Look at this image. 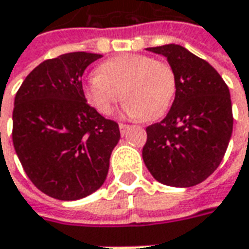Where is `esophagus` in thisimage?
<instances>
[{"label": "esophagus", "mask_w": 249, "mask_h": 249, "mask_svg": "<svg viewBox=\"0 0 249 249\" xmlns=\"http://www.w3.org/2000/svg\"><path fill=\"white\" fill-rule=\"evenodd\" d=\"M129 127H130L129 124H123V123H120V124H119L120 133H122V134H124V133L127 131V129H129Z\"/></svg>", "instance_id": "1"}]
</instances>
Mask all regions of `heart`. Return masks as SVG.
<instances>
[{"label":"heart","instance_id":"heart-1","mask_svg":"<svg viewBox=\"0 0 249 249\" xmlns=\"http://www.w3.org/2000/svg\"><path fill=\"white\" fill-rule=\"evenodd\" d=\"M176 87V73L167 62L142 53H122L101 63L83 92L100 115H110L123 98V112L129 118L157 120L170 108Z\"/></svg>","mask_w":249,"mask_h":249}]
</instances>
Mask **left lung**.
<instances>
[{
  "mask_svg": "<svg viewBox=\"0 0 249 249\" xmlns=\"http://www.w3.org/2000/svg\"><path fill=\"white\" fill-rule=\"evenodd\" d=\"M148 50L166 56L177 87L166 118L145 129L144 163L162 184L196 186L220 165L231 137L229 87L209 63L181 45Z\"/></svg>",
  "mask_w": 249,
  "mask_h": 249,
  "instance_id": "1",
  "label": "left lung"
}]
</instances>
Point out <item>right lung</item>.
<instances>
[{
  "mask_svg": "<svg viewBox=\"0 0 249 249\" xmlns=\"http://www.w3.org/2000/svg\"><path fill=\"white\" fill-rule=\"evenodd\" d=\"M102 55L69 53L27 74L15 97L12 141L27 177L61 201L90 196L105 181L119 124L87 104L82 76Z\"/></svg>",
  "mask_w": 249,
  "mask_h": 249,
  "instance_id": "right-lung-1",
  "label": "right lung"
}]
</instances>
